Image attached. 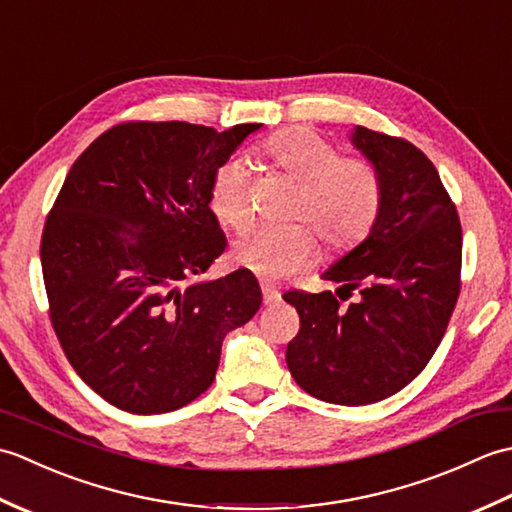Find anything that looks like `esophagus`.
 I'll list each match as a JSON object with an SVG mask.
<instances>
[{"instance_id": "esophagus-1", "label": "esophagus", "mask_w": 512, "mask_h": 512, "mask_svg": "<svg viewBox=\"0 0 512 512\" xmlns=\"http://www.w3.org/2000/svg\"><path fill=\"white\" fill-rule=\"evenodd\" d=\"M262 297H264V306H277L281 301V292L275 290L273 286L262 284Z\"/></svg>"}]
</instances>
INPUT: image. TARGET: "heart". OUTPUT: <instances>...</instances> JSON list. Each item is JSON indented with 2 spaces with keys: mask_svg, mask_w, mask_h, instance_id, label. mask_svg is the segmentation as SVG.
<instances>
[{
  "mask_svg": "<svg viewBox=\"0 0 512 512\" xmlns=\"http://www.w3.org/2000/svg\"><path fill=\"white\" fill-rule=\"evenodd\" d=\"M264 151L286 178L299 184L290 217L310 223L332 250H347L363 242L385 200L383 176L372 162L341 156L330 140L312 129L281 132L268 140ZM209 204L217 220L235 231L250 224L253 204L244 160L231 158L215 171ZM305 225L292 222L253 228L235 244V262L266 279L295 275L308 266L317 250L311 225Z\"/></svg>",
  "mask_w": 512,
  "mask_h": 512,
  "instance_id": "b5f03b06",
  "label": "heart"
}]
</instances>
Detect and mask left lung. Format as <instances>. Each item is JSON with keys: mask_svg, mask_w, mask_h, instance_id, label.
Segmentation results:
<instances>
[{"mask_svg": "<svg viewBox=\"0 0 512 512\" xmlns=\"http://www.w3.org/2000/svg\"><path fill=\"white\" fill-rule=\"evenodd\" d=\"M352 143L383 176V209L365 242L323 273L339 290L284 295L301 321L286 350L292 378L350 407L394 396L427 367L462 286L460 217L433 162L409 140L367 127ZM354 289L357 301L343 309L342 292Z\"/></svg>", "mask_w": 512, "mask_h": 512, "instance_id": "obj_1", "label": "left lung"}]
</instances>
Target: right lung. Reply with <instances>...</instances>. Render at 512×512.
<instances>
[{
    "instance_id": "1",
    "label": "right lung",
    "mask_w": 512,
    "mask_h": 512,
    "mask_svg": "<svg viewBox=\"0 0 512 512\" xmlns=\"http://www.w3.org/2000/svg\"><path fill=\"white\" fill-rule=\"evenodd\" d=\"M259 123L114 125L76 158L41 235L50 321L74 372L110 405L151 416L211 387L226 332L262 290L248 268L195 279L224 253L215 171Z\"/></svg>"
}]
</instances>
